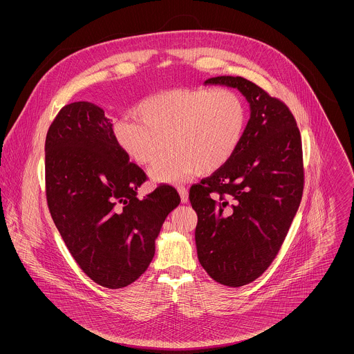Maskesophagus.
I'll return each instance as SVG.
<instances>
[{
    "instance_id": "esophagus-1",
    "label": "esophagus",
    "mask_w": 354,
    "mask_h": 354,
    "mask_svg": "<svg viewBox=\"0 0 354 354\" xmlns=\"http://www.w3.org/2000/svg\"><path fill=\"white\" fill-rule=\"evenodd\" d=\"M178 192H179V195H180V199H182V203L188 202V189L183 187V185H179L178 187Z\"/></svg>"
}]
</instances>
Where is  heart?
Listing matches in <instances>:
<instances>
[{"label": "heart", "mask_w": 354, "mask_h": 354, "mask_svg": "<svg viewBox=\"0 0 354 354\" xmlns=\"http://www.w3.org/2000/svg\"><path fill=\"white\" fill-rule=\"evenodd\" d=\"M134 115L119 118V147L139 166H150L166 146L171 150L152 167L158 182L178 183L196 169L211 174L224 167L247 130L245 102L232 88H172L138 104Z\"/></svg>", "instance_id": "obj_1"}]
</instances>
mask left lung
<instances>
[{"label":"left lung","mask_w":354,"mask_h":354,"mask_svg":"<svg viewBox=\"0 0 354 354\" xmlns=\"http://www.w3.org/2000/svg\"><path fill=\"white\" fill-rule=\"evenodd\" d=\"M205 84L236 87L251 118L232 159L189 188L198 214V259L220 284L241 286L260 277L280 251L303 198L301 135L284 102L257 84L221 75Z\"/></svg>","instance_id":"left-lung-1"}]
</instances>
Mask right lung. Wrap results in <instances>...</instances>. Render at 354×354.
<instances>
[{
  "label": "right lung",
  "mask_w": 354,
  "mask_h": 354,
  "mask_svg": "<svg viewBox=\"0 0 354 354\" xmlns=\"http://www.w3.org/2000/svg\"><path fill=\"white\" fill-rule=\"evenodd\" d=\"M146 180L101 107L74 102L59 110L45 140L48 207L80 268L104 288L127 286L145 273L155 239L180 203L169 185L140 201L136 191Z\"/></svg>",
  "instance_id": "right-lung-1"
}]
</instances>
